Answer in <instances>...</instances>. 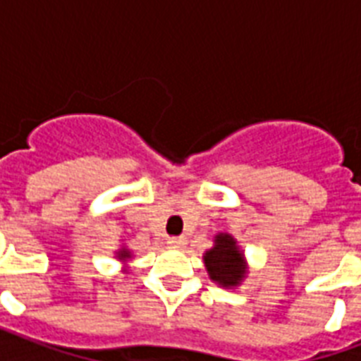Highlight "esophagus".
<instances>
[{
	"instance_id": "esophagus-1",
	"label": "esophagus",
	"mask_w": 361,
	"mask_h": 361,
	"mask_svg": "<svg viewBox=\"0 0 361 361\" xmlns=\"http://www.w3.org/2000/svg\"><path fill=\"white\" fill-rule=\"evenodd\" d=\"M170 247H174V249H178V247H183L185 245V238H170L169 241H166Z\"/></svg>"
}]
</instances>
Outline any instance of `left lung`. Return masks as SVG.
<instances>
[{"instance_id": "obj_1", "label": "left lung", "mask_w": 361, "mask_h": 361, "mask_svg": "<svg viewBox=\"0 0 361 361\" xmlns=\"http://www.w3.org/2000/svg\"><path fill=\"white\" fill-rule=\"evenodd\" d=\"M204 264L209 279L226 288L240 286L241 281L245 279L247 264L243 252L240 251L236 240L226 232L215 236L214 247L204 252Z\"/></svg>"}]
</instances>
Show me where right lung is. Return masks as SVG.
I'll return each mask as SVG.
<instances>
[{"mask_svg":"<svg viewBox=\"0 0 361 361\" xmlns=\"http://www.w3.org/2000/svg\"><path fill=\"white\" fill-rule=\"evenodd\" d=\"M116 255H118V258H120L121 262H125V260H129L130 258V251L129 249H125V247H121L120 251L116 252Z\"/></svg>","mask_w":361,"mask_h":361,"instance_id":"1","label":"right lung"}]
</instances>
